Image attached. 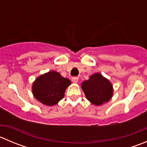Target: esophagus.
<instances>
[{
  "label": "esophagus",
  "instance_id": "obj_1",
  "mask_svg": "<svg viewBox=\"0 0 147 147\" xmlns=\"http://www.w3.org/2000/svg\"><path fill=\"white\" fill-rule=\"evenodd\" d=\"M78 80H79V78H78V77H74V78H72V81L73 82L75 83H77L78 82Z\"/></svg>",
  "mask_w": 147,
  "mask_h": 147
}]
</instances>
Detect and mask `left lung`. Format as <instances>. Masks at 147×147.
<instances>
[{
    "label": "left lung",
    "mask_w": 147,
    "mask_h": 147,
    "mask_svg": "<svg viewBox=\"0 0 147 147\" xmlns=\"http://www.w3.org/2000/svg\"><path fill=\"white\" fill-rule=\"evenodd\" d=\"M81 87L86 98L96 106L109 101L113 94L112 83L100 73L91 75L88 80L82 82Z\"/></svg>",
    "instance_id": "left-lung-1"
}]
</instances>
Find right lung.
I'll return each mask as SVG.
<instances>
[{"instance_id": "right-lung-1", "label": "right lung", "mask_w": 147, "mask_h": 147, "mask_svg": "<svg viewBox=\"0 0 147 147\" xmlns=\"http://www.w3.org/2000/svg\"><path fill=\"white\" fill-rule=\"evenodd\" d=\"M70 84V80L59 72L50 71L35 80L32 84V94L43 105L53 106L64 97L66 88Z\"/></svg>"}]
</instances>
